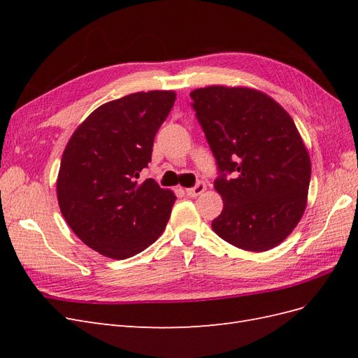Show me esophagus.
I'll use <instances>...</instances> for the list:
<instances>
[{
	"label": "esophagus",
	"instance_id": "1",
	"mask_svg": "<svg viewBox=\"0 0 358 358\" xmlns=\"http://www.w3.org/2000/svg\"><path fill=\"white\" fill-rule=\"evenodd\" d=\"M204 191H206V183L203 180H200V182H197L196 187L187 189V196L197 197V196H200V194H203Z\"/></svg>",
	"mask_w": 358,
	"mask_h": 358
}]
</instances>
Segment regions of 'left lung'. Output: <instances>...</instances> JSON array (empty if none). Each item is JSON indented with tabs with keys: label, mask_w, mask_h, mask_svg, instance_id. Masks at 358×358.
<instances>
[{
	"label": "left lung",
	"mask_w": 358,
	"mask_h": 358,
	"mask_svg": "<svg viewBox=\"0 0 358 358\" xmlns=\"http://www.w3.org/2000/svg\"><path fill=\"white\" fill-rule=\"evenodd\" d=\"M189 95L220 171L215 189L224 209L213 231L245 251L278 246L301 220L310 182V158L294 121L252 88L208 86Z\"/></svg>",
	"instance_id": "8db88e82"
}]
</instances>
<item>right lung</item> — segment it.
Listing matches in <instances>:
<instances>
[{
    "label": "right lung",
    "mask_w": 358,
    "mask_h": 358,
    "mask_svg": "<svg viewBox=\"0 0 358 358\" xmlns=\"http://www.w3.org/2000/svg\"><path fill=\"white\" fill-rule=\"evenodd\" d=\"M175 100L173 91H149L106 103L64 149L57 180L61 213L74 234L104 257H133L166 229L176 196L138 178Z\"/></svg>",
    "instance_id": "right-lung-1"
}]
</instances>
